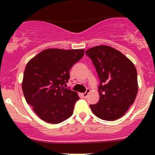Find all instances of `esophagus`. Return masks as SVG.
<instances>
[{
	"label": "esophagus",
	"instance_id": "obj_1",
	"mask_svg": "<svg viewBox=\"0 0 155 155\" xmlns=\"http://www.w3.org/2000/svg\"><path fill=\"white\" fill-rule=\"evenodd\" d=\"M90 89H87L86 92H85L84 93H83V94H82V96H83V97H84V98H85V97H87L88 94L90 93Z\"/></svg>",
	"mask_w": 155,
	"mask_h": 155
}]
</instances>
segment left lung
<instances>
[{"label":"left lung","instance_id":"left-lung-1","mask_svg":"<svg viewBox=\"0 0 155 155\" xmlns=\"http://www.w3.org/2000/svg\"><path fill=\"white\" fill-rule=\"evenodd\" d=\"M85 53L101 80L100 99L90 106L92 113L101 120H118L136 100L138 90L136 67L125 55L110 46H97Z\"/></svg>","mask_w":155,"mask_h":155}]
</instances>
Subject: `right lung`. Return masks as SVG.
Listing matches in <instances>:
<instances>
[{
    "mask_svg": "<svg viewBox=\"0 0 155 155\" xmlns=\"http://www.w3.org/2000/svg\"><path fill=\"white\" fill-rule=\"evenodd\" d=\"M84 49H44L27 63L22 88L27 104L44 122L58 124L74 113L77 92L64 87Z\"/></svg>",
    "mask_w": 155,
    "mask_h": 155,
    "instance_id": "add662e5",
    "label": "right lung"
}]
</instances>
